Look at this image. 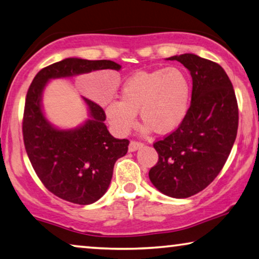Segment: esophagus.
Segmentation results:
<instances>
[{"label": "esophagus", "instance_id": "1", "mask_svg": "<svg viewBox=\"0 0 259 259\" xmlns=\"http://www.w3.org/2000/svg\"><path fill=\"white\" fill-rule=\"evenodd\" d=\"M144 145L142 142H138V141H131L130 144H129V151L133 152V151H136L138 149H141V147Z\"/></svg>", "mask_w": 259, "mask_h": 259}]
</instances>
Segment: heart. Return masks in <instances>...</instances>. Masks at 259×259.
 Instances as JSON below:
<instances>
[{
    "label": "heart",
    "instance_id": "1",
    "mask_svg": "<svg viewBox=\"0 0 259 259\" xmlns=\"http://www.w3.org/2000/svg\"><path fill=\"white\" fill-rule=\"evenodd\" d=\"M120 99L105 105V113L115 133L126 135L136 123L139 112L143 123L157 134H169L187 116L191 85L181 69L168 67L138 71L125 79Z\"/></svg>",
    "mask_w": 259,
    "mask_h": 259
}]
</instances>
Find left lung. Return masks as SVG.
Masks as SVG:
<instances>
[{
    "label": "left lung",
    "mask_w": 259,
    "mask_h": 259,
    "mask_svg": "<svg viewBox=\"0 0 259 259\" xmlns=\"http://www.w3.org/2000/svg\"><path fill=\"white\" fill-rule=\"evenodd\" d=\"M168 60L190 71L191 104L181 124L153 143L159 159L149 178L162 194L187 198L204 190L223 169L236 138L239 107L232 81L218 63L195 54Z\"/></svg>",
    "instance_id": "left-lung-1"
}]
</instances>
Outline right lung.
<instances>
[{
  "instance_id": "1",
  "label": "right lung",
  "mask_w": 259,
  "mask_h": 259,
  "mask_svg": "<svg viewBox=\"0 0 259 259\" xmlns=\"http://www.w3.org/2000/svg\"><path fill=\"white\" fill-rule=\"evenodd\" d=\"M102 69L120 70L121 65L109 60L65 59L41 69L26 94L23 139L31 165L52 194L73 204L94 203L107 191L115 162L126 154L129 141L114 138L104 123V109L86 98L91 120L75 130L53 128L41 110V93L52 78Z\"/></svg>"
}]
</instances>
